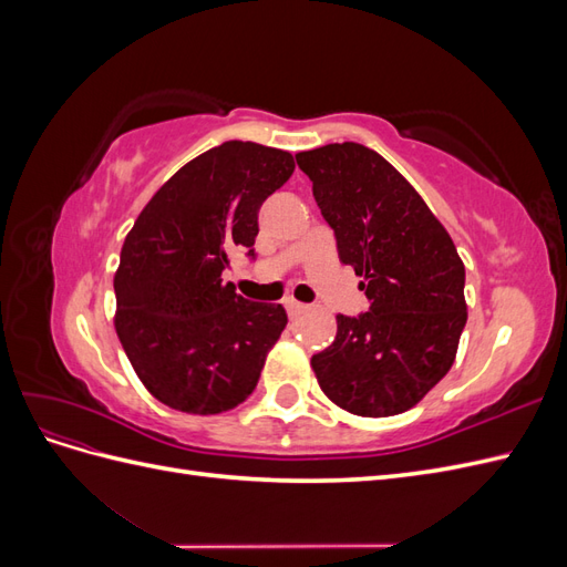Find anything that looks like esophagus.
Returning a JSON list of instances; mask_svg holds the SVG:
<instances>
[{
	"label": "esophagus",
	"mask_w": 567,
	"mask_h": 567,
	"mask_svg": "<svg viewBox=\"0 0 567 567\" xmlns=\"http://www.w3.org/2000/svg\"><path fill=\"white\" fill-rule=\"evenodd\" d=\"M284 305H286V310H288V315H290V317H300L302 312H307V305L298 302L296 298H286V300H284Z\"/></svg>",
	"instance_id": "1"
}]
</instances>
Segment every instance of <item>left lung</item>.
Instances as JSON below:
<instances>
[{
  "instance_id": "8db88e82",
  "label": "left lung",
  "mask_w": 567,
  "mask_h": 567,
  "mask_svg": "<svg viewBox=\"0 0 567 567\" xmlns=\"http://www.w3.org/2000/svg\"><path fill=\"white\" fill-rule=\"evenodd\" d=\"M312 182L342 265L364 277L371 307L338 315L336 340L312 357L326 398L357 416L419 404L454 364L466 326V269L419 192L379 153L329 144L296 156Z\"/></svg>"
}]
</instances>
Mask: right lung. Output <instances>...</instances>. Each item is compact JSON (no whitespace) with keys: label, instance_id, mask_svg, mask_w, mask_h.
I'll return each mask as SVG.
<instances>
[{"label":"right lung","instance_id":"add662e5","mask_svg":"<svg viewBox=\"0 0 567 567\" xmlns=\"http://www.w3.org/2000/svg\"><path fill=\"white\" fill-rule=\"evenodd\" d=\"M288 151L225 142L186 163L136 217L115 271V331L153 398L221 414L255 390L286 329L281 305L221 281L234 248L255 257L260 205L293 175Z\"/></svg>","mask_w":567,"mask_h":567}]
</instances>
